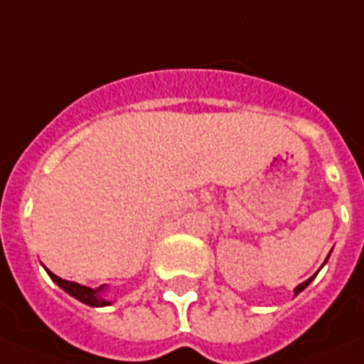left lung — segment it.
Here are the masks:
<instances>
[{
  "label": "left lung",
  "mask_w": 364,
  "mask_h": 364,
  "mask_svg": "<svg viewBox=\"0 0 364 364\" xmlns=\"http://www.w3.org/2000/svg\"><path fill=\"white\" fill-rule=\"evenodd\" d=\"M328 258H330V255H328V257H326V260H324V264H326V262H328ZM324 264H322V265H324ZM322 265H321V267H322ZM317 273H318V271H317ZM317 273H315V274H314V277H309V278H308V280H306V282L299 284V286H296V287H295V296H296V295H299V293H300V291H304L306 287H308V286H309V284H311V280H314V278H315V277H317Z\"/></svg>",
  "instance_id": "left-lung-1"
}]
</instances>
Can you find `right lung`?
Listing matches in <instances>:
<instances>
[{
    "instance_id": "right-lung-1",
    "label": "right lung",
    "mask_w": 364,
    "mask_h": 364,
    "mask_svg": "<svg viewBox=\"0 0 364 364\" xmlns=\"http://www.w3.org/2000/svg\"><path fill=\"white\" fill-rule=\"evenodd\" d=\"M43 267H46V265H43ZM46 271H47V274L50 277V280H53L56 286L62 287V289H64L68 295H71L73 299L80 300L82 304H87V306H91V308H104V306H112V300L106 299L107 286H100V287H97V289H93V287L82 286V284L71 282V280H64V278L56 277V274L50 273L47 267H46Z\"/></svg>"
}]
</instances>
